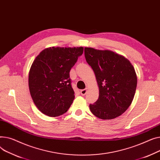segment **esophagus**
<instances>
[{
    "label": "esophagus",
    "instance_id": "obj_1",
    "mask_svg": "<svg viewBox=\"0 0 160 160\" xmlns=\"http://www.w3.org/2000/svg\"><path fill=\"white\" fill-rule=\"evenodd\" d=\"M80 92H81V94L82 96H84V95H86V93H87V88H85V89L81 90Z\"/></svg>",
    "mask_w": 160,
    "mask_h": 160
}]
</instances>
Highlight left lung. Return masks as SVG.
Listing matches in <instances>:
<instances>
[{"label":"left lung","instance_id":"left-lung-1","mask_svg":"<svg viewBox=\"0 0 160 160\" xmlns=\"http://www.w3.org/2000/svg\"><path fill=\"white\" fill-rule=\"evenodd\" d=\"M84 57L95 73L99 98L90 104L92 113L102 119L116 118L127 110L134 99L137 76L133 66L121 55L108 50L84 48Z\"/></svg>","mask_w":160,"mask_h":160}]
</instances>
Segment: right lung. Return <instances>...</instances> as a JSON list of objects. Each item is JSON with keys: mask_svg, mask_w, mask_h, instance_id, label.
I'll return each mask as SVG.
<instances>
[{"mask_svg": "<svg viewBox=\"0 0 160 160\" xmlns=\"http://www.w3.org/2000/svg\"><path fill=\"white\" fill-rule=\"evenodd\" d=\"M82 52V47H52L36 57L28 84L35 106L44 114L59 116L70 107L75 95L70 72Z\"/></svg>", "mask_w": 160, "mask_h": 160, "instance_id": "right-lung-1", "label": "right lung"}]
</instances>
